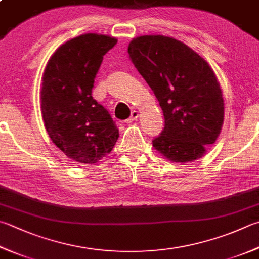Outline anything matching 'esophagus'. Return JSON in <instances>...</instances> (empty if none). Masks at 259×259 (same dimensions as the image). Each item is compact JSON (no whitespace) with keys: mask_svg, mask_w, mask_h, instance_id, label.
I'll use <instances>...</instances> for the list:
<instances>
[{"mask_svg":"<svg viewBox=\"0 0 259 259\" xmlns=\"http://www.w3.org/2000/svg\"><path fill=\"white\" fill-rule=\"evenodd\" d=\"M138 118H139V113L136 110H133V111H132V115H131L130 118L126 119L125 121H126V123L130 124V123H132V121H134V120H136Z\"/></svg>","mask_w":259,"mask_h":259,"instance_id":"obj_1","label":"esophagus"}]
</instances>
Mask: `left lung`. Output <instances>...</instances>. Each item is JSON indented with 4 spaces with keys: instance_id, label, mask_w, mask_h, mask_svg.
I'll return each instance as SVG.
<instances>
[{
    "instance_id": "obj_1",
    "label": "left lung",
    "mask_w": 259,
    "mask_h": 259,
    "mask_svg": "<svg viewBox=\"0 0 259 259\" xmlns=\"http://www.w3.org/2000/svg\"><path fill=\"white\" fill-rule=\"evenodd\" d=\"M130 58L157 97L164 128L154 149L172 162L202 158L220 135L222 91L211 66L184 42L165 36L136 37Z\"/></svg>"
}]
</instances>
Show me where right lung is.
<instances>
[{"mask_svg":"<svg viewBox=\"0 0 259 259\" xmlns=\"http://www.w3.org/2000/svg\"><path fill=\"white\" fill-rule=\"evenodd\" d=\"M114 37L84 33L63 44L42 75L40 108L53 143L74 162L92 164L108 154L119 133L108 110L92 98V88Z\"/></svg>","mask_w":259,"mask_h":259,"instance_id":"obj_1","label":"right lung"}]
</instances>
